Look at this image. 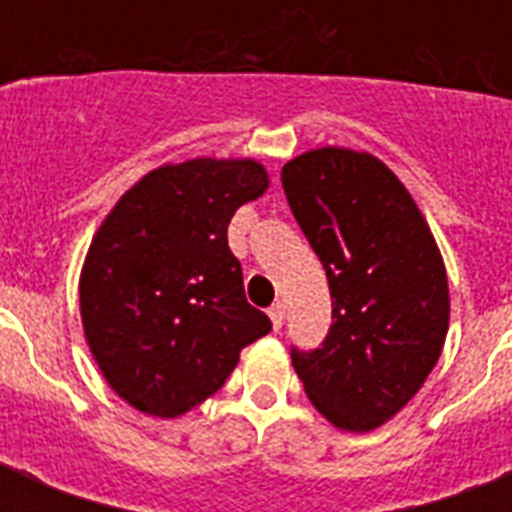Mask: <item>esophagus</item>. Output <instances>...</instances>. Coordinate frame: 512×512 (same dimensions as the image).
<instances>
[{
    "label": "esophagus",
    "instance_id": "esophagus-1",
    "mask_svg": "<svg viewBox=\"0 0 512 512\" xmlns=\"http://www.w3.org/2000/svg\"><path fill=\"white\" fill-rule=\"evenodd\" d=\"M284 305L281 303H273L271 308H268V316H271V324H273V329H276V332H279L281 329V324H284Z\"/></svg>",
    "mask_w": 512,
    "mask_h": 512
}]
</instances>
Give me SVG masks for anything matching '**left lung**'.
Segmentation results:
<instances>
[{
	"label": "left lung",
	"instance_id": "1",
	"mask_svg": "<svg viewBox=\"0 0 512 512\" xmlns=\"http://www.w3.org/2000/svg\"><path fill=\"white\" fill-rule=\"evenodd\" d=\"M281 183L332 292L327 340L292 348V366L335 428L369 433L412 401L444 350V257L412 193L366 151H305Z\"/></svg>",
	"mask_w": 512,
	"mask_h": 512
}]
</instances>
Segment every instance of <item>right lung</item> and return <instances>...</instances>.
Instances as JSON below:
<instances>
[{
    "label": "right lung",
    "mask_w": 512,
    "mask_h": 512,
    "mask_svg": "<svg viewBox=\"0 0 512 512\" xmlns=\"http://www.w3.org/2000/svg\"><path fill=\"white\" fill-rule=\"evenodd\" d=\"M255 159H188L143 175L84 257V340L116 396L151 417L207 401L241 348L271 332L228 249L233 212L268 191Z\"/></svg>",
    "instance_id": "obj_1"
}]
</instances>
